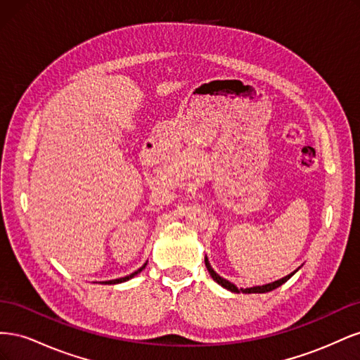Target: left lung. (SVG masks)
Segmentation results:
<instances>
[{
	"instance_id": "obj_1",
	"label": "left lung",
	"mask_w": 360,
	"mask_h": 360,
	"mask_svg": "<svg viewBox=\"0 0 360 360\" xmlns=\"http://www.w3.org/2000/svg\"><path fill=\"white\" fill-rule=\"evenodd\" d=\"M205 267H207V270H209L210 276L217 282V284L222 285L224 288L230 290V291H233V292H240V291H242V292H246V294H250V292H267V291L275 290V288H278V287H281L282 284H284V282H287L294 274H296V270H294L292 274H290L288 276L282 278V279H278V281H275V282H271V284H266V285H261V287H252V288H240V290H238L234 284H231L230 281H226V279H224V278H221L219 275H217L216 271L210 267L209 259H207V258H205Z\"/></svg>"
}]
</instances>
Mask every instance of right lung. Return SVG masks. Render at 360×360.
Returning <instances> with one entry per match:
<instances>
[{"label":"right lung","instance_id":"add662e5","mask_svg":"<svg viewBox=\"0 0 360 360\" xmlns=\"http://www.w3.org/2000/svg\"><path fill=\"white\" fill-rule=\"evenodd\" d=\"M146 267V264L143 266V267H141V269H138L136 271H134V274H130V275H127V276H124V278H118V279H112V281H105L103 282V284H120V282H124V281H129L130 278H134L135 275H138L139 274V271L141 270H143Z\"/></svg>","mask_w":360,"mask_h":360}]
</instances>
